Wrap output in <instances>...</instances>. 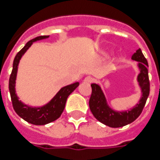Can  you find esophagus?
Instances as JSON below:
<instances>
[{"mask_svg": "<svg viewBox=\"0 0 160 160\" xmlns=\"http://www.w3.org/2000/svg\"><path fill=\"white\" fill-rule=\"evenodd\" d=\"M93 78L91 76H86V77L84 79V82L86 83V84H90V83L93 82Z\"/></svg>", "mask_w": 160, "mask_h": 160, "instance_id": "34e87169", "label": "esophagus"}]
</instances>
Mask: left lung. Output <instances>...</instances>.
I'll return each mask as SVG.
<instances>
[{"mask_svg": "<svg viewBox=\"0 0 160 160\" xmlns=\"http://www.w3.org/2000/svg\"><path fill=\"white\" fill-rule=\"evenodd\" d=\"M132 60L139 61V68L140 70L138 80L142 90V98L139 104L130 110L124 112L114 111L108 106L105 98L100 87L96 84H91V95L89 100L90 111L95 119L102 124L112 128H119L130 124L134 121L143 111L148 96L149 95V72H148V61L144 57L140 49L132 55Z\"/></svg>", "mask_w": 160, "mask_h": 160, "instance_id": "obj_1", "label": "left lung"}]
</instances>
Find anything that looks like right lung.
Instances as JSON below:
<instances>
[{
    "mask_svg": "<svg viewBox=\"0 0 160 160\" xmlns=\"http://www.w3.org/2000/svg\"><path fill=\"white\" fill-rule=\"evenodd\" d=\"M48 37L49 36H37L26 43V46L16 54V57L14 59L13 68H12V71L9 79V90H10V95H11L14 110L19 116L21 117L26 121L35 125H44L57 119L61 115L63 110L65 109L68 96L79 85V82H75L74 84L63 87L57 93V95L51 100V102L41 108H31V107L26 106L18 100V98L16 96V91H15V83H16V76L19 61L23 54L31 46V44L33 43L34 41L48 38Z\"/></svg>",
    "mask_w": 160,
    "mask_h": 160,
    "instance_id": "right-lung-1",
    "label": "right lung"
}]
</instances>
